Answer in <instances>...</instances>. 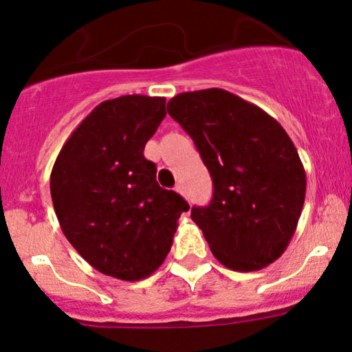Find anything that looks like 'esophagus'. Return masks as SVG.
Returning <instances> with one entry per match:
<instances>
[{
  "mask_svg": "<svg viewBox=\"0 0 352 352\" xmlns=\"http://www.w3.org/2000/svg\"><path fill=\"white\" fill-rule=\"evenodd\" d=\"M175 192H177V193H180V195H185V190H184V187H182L180 184L177 185V187H175Z\"/></svg>",
  "mask_w": 352,
  "mask_h": 352,
  "instance_id": "1",
  "label": "esophagus"
}]
</instances>
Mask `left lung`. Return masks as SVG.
<instances>
[{"instance_id": "1", "label": "left lung", "mask_w": 352, "mask_h": 352, "mask_svg": "<svg viewBox=\"0 0 352 352\" xmlns=\"http://www.w3.org/2000/svg\"><path fill=\"white\" fill-rule=\"evenodd\" d=\"M167 111L213 180L210 205L192 208L213 256L239 272L267 267L294 238L307 192L289 134L264 109L221 88L180 93Z\"/></svg>"}]
</instances>
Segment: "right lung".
Here are the masks:
<instances>
[{
	"mask_svg": "<svg viewBox=\"0 0 352 352\" xmlns=\"http://www.w3.org/2000/svg\"><path fill=\"white\" fill-rule=\"evenodd\" d=\"M165 98L126 95L100 103L70 134L50 173L55 214L91 267L135 282L157 270L188 203L155 180L146 142Z\"/></svg>",
	"mask_w": 352,
	"mask_h": 352,
	"instance_id": "add662e5",
	"label": "right lung"
}]
</instances>
